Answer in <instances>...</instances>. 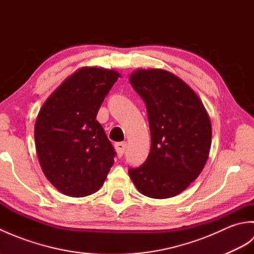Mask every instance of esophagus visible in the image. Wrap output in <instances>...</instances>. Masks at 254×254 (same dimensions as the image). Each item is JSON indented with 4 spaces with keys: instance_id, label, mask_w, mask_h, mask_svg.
<instances>
[{
    "instance_id": "obj_1",
    "label": "esophagus",
    "mask_w": 254,
    "mask_h": 254,
    "mask_svg": "<svg viewBox=\"0 0 254 254\" xmlns=\"http://www.w3.org/2000/svg\"><path fill=\"white\" fill-rule=\"evenodd\" d=\"M115 148L117 150V154H118L119 157H122L123 154H124V150H126V148H127V143H123V142L122 143H117L115 145Z\"/></svg>"
}]
</instances>
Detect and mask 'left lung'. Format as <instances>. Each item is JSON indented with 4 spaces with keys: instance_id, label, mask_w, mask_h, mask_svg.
<instances>
[{
    "instance_id": "left-lung-1",
    "label": "left lung",
    "mask_w": 254,
    "mask_h": 254,
    "mask_svg": "<svg viewBox=\"0 0 254 254\" xmlns=\"http://www.w3.org/2000/svg\"><path fill=\"white\" fill-rule=\"evenodd\" d=\"M130 83L146 105L150 152L128 169L139 193L168 198L185 191L208 158L212 126L203 102L181 78L160 68H138Z\"/></svg>"
}]
</instances>
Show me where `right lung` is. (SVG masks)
Segmentation results:
<instances>
[{"mask_svg":"<svg viewBox=\"0 0 254 254\" xmlns=\"http://www.w3.org/2000/svg\"><path fill=\"white\" fill-rule=\"evenodd\" d=\"M119 77L113 69L79 68L38 113V159L47 179L65 195L82 197L97 192L115 163V148L96 116Z\"/></svg>","mask_w":254,"mask_h":254,"instance_id":"right-lung-1","label":"right lung"}]
</instances>
